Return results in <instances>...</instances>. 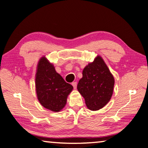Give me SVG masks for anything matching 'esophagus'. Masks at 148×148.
<instances>
[{"label": "esophagus", "mask_w": 148, "mask_h": 148, "mask_svg": "<svg viewBox=\"0 0 148 148\" xmlns=\"http://www.w3.org/2000/svg\"><path fill=\"white\" fill-rule=\"evenodd\" d=\"M72 86L74 87V89H76V87H77V82H72Z\"/></svg>", "instance_id": "34e87169"}]
</instances>
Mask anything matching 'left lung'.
<instances>
[{
    "instance_id": "1",
    "label": "left lung",
    "mask_w": 148,
    "mask_h": 148,
    "mask_svg": "<svg viewBox=\"0 0 148 148\" xmlns=\"http://www.w3.org/2000/svg\"><path fill=\"white\" fill-rule=\"evenodd\" d=\"M77 89L85 99L87 107L97 111L108 104L114 91L115 79L101 56L86 66Z\"/></svg>"
}]
</instances>
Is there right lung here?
<instances>
[{
  "label": "right lung",
  "instance_id": "obj_1",
  "mask_svg": "<svg viewBox=\"0 0 148 148\" xmlns=\"http://www.w3.org/2000/svg\"><path fill=\"white\" fill-rule=\"evenodd\" d=\"M35 87L37 98L45 108L54 112L62 110L73 86L66 83L56 72L54 65L46 56L38 61L35 74Z\"/></svg>",
  "mask_w": 148,
  "mask_h": 148
}]
</instances>
